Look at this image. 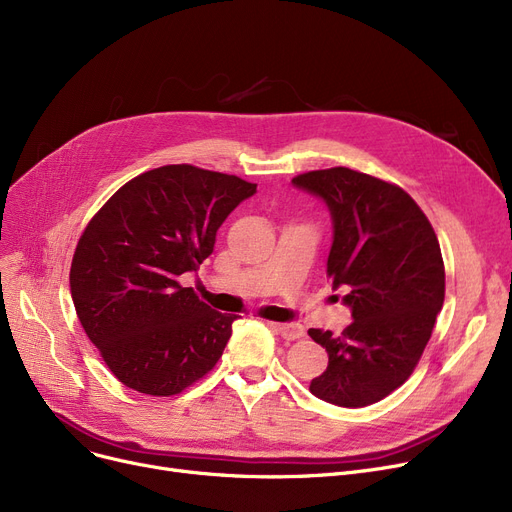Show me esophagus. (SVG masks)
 Here are the masks:
<instances>
[{
	"mask_svg": "<svg viewBox=\"0 0 512 512\" xmlns=\"http://www.w3.org/2000/svg\"><path fill=\"white\" fill-rule=\"evenodd\" d=\"M285 339H300L304 335V327L298 323H269Z\"/></svg>",
	"mask_w": 512,
	"mask_h": 512,
	"instance_id": "1",
	"label": "esophagus"
}]
</instances>
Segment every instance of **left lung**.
<instances>
[{
  "label": "left lung",
  "instance_id": "obj_1",
  "mask_svg": "<svg viewBox=\"0 0 512 512\" xmlns=\"http://www.w3.org/2000/svg\"><path fill=\"white\" fill-rule=\"evenodd\" d=\"M291 185L323 200L331 214L327 277L346 291L342 302L352 312L344 333L308 331L329 354L310 392L344 408L375 404L415 371L444 306L440 243L398 185L344 166L298 175Z\"/></svg>",
  "mask_w": 512,
  "mask_h": 512
}]
</instances>
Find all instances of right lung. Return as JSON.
Here are the masks:
<instances>
[{
	"instance_id": "add662e5",
	"label": "right lung",
	"mask_w": 512,
	"mask_h": 512,
	"mask_svg": "<svg viewBox=\"0 0 512 512\" xmlns=\"http://www.w3.org/2000/svg\"><path fill=\"white\" fill-rule=\"evenodd\" d=\"M254 193L235 175L168 164L131 179L91 218L72 258L70 296L120 383L175 396L223 356L237 316L200 302L179 277L200 269L218 227Z\"/></svg>"
}]
</instances>
